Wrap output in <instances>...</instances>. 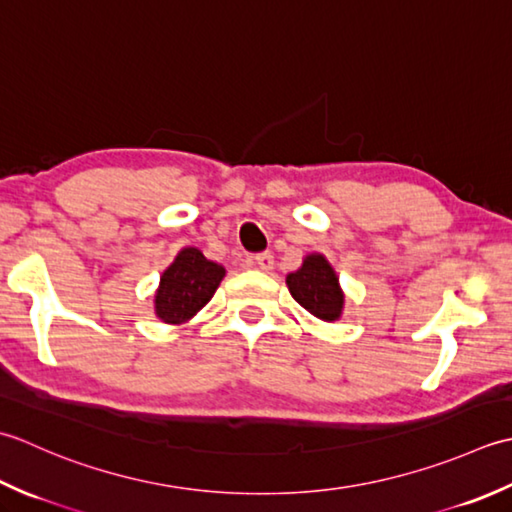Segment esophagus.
Returning a JSON list of instances; mask_svg holds the SVG:
<instances>
[{"label": "esophagus", "instance_id": "obj_1", "mask_svg": "<svg viewBox=\"0 0 512 512\" xmlns=\"http://www.w3.org/2000/svg\"><path fill=\"white\" fill-rule=\"evenodd\" d=\"M254 263L258 265V269L269 271L271 267H274V256H271V252H260L254 256Z\"/></svg>", "mask_w": 512, "mask_h": 512}]
</instances>
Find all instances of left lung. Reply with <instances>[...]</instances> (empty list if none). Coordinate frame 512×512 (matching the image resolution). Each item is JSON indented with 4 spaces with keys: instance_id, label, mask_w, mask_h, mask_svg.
Segmentation results:
<instances>
[{
    "instance_id": "obj_1",
    "label": "left lung",
    "mask_w": 512,
    "mask_h": 512,
    "mask_svg": "<svg viewBox=\"0 0 512 512\" xmlns=\"http://www.w3.org/2000/svg\"><path fill=\"white\" fill-rule=\"evenodd\" d=\"M287 287L291 296L309 314L331 322L342 314V291L338 287L336 271L331 269L325 256L311 254L294 274L287 276Z\"/></svg>"
}]
</instances>
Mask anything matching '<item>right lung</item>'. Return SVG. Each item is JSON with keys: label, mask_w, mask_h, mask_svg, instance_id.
I'll return each mask as SVG.
<instances>
[{"label": "right lung", "mask_w": 512, "mask_h": 512, "mask_svg": "<svg viewBox=\"0 0 512 512\" xmlns=\"http://www.w3.org/2000/svg\"><path fill=\"white\" fill-rule=\"evenodd\" d=\"M225 269L207 260L198 249L187 247L163 271L161 287L156 291V316L168 325L190 320L212 300L221 285Z\"/></svg>", "instance_id": "right-lung-1"}]
</instances>
